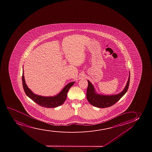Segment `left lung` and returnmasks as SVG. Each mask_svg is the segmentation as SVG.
<instances>
[{"instance_id":"8db88e82","label":"left lung","mask_w":152,"mask_h":152,"mask_svg":"<svg viewBox=\"0 0 152 152\" xmlns=\"http://www.w3.org/2000/svg\"><path fill=\"white\" fill-rule=\"evenodd\" d=\"M130 73L126 86L123 91L117 94L111 95H101L95 92L94 86L88 80V86L87 90V99L90 104L97 108H104L111 107L115 104L123 97L128 90L130 83Z\"/></svg>"}]
</instances>
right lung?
Masks as SVG:
<instances>
[{"instance_id":"right-lung-1","label":"right lung","mask_w":152,"mask_h":152,"mask_svg":"<svg viewBox=\"0 0 152 152\" xmlns=\"http://www.w3.org/2000/svg\"><path fill=\"white\" fill-rule=\"evenodd\" d=\"M22 85L24 92L28 97L40 106L45 108H56L61 106L66 100L67 92L70 87L75 84V82H70L64 87L62 90L54 96H42L35 94L31 91L26 84L23 70L22 77Z\"/></svg>"}]
</instances>
